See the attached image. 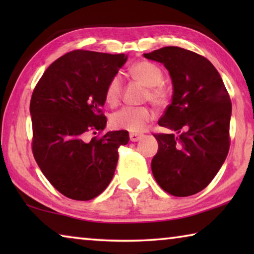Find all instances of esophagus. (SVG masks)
Returning a JSON list of instances; mask_svg holds the SVG:
<instances>
[{
	"label": "esophagus",
	"mask_w": 254,
	"mask_h": 254,
	"mask_svg": "<svg viewBox=\"0 0 254 254\" xmlns=\"http://www.w3.org/2000/svg\"><path fill=\"white\" fill-rule=\"evenodd\" d=\"M141 137H142L141 133H130V140L132 142H136V141H139Z\"/></svg>",
	"instance_id": "34e87169"
}]
</instances>
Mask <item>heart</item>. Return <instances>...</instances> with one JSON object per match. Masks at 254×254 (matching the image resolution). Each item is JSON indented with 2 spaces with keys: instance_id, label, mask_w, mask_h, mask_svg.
<instances>
[{
  "instance_id": "b5f03b06",
  "label": "heart",
  "mask_w": 254,
  "mask_h": 254,
  "mask_svg": "<svg viewBox=\"0 0 254 254\" xmlns=\"http://www.w3.org/2000/svg\"><path fill=\"white\" fill-rule=\"evenodd\" d=\"M128 74L133 79L145 86L144 100L150 101L154 106L165 107L169 102V92L163 86V72L156 64L148 60H140L132 64ZM122 96V79L120 76H113L105 88V101L110 105L119 104ZM153 118L152 111L148 106L123 107L111 119L112 126L133 133L143 131Z\"/></svg>"
}]
</instances>
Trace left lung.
Instances as JSON below:
<instances>
[{
  "label": "left lung",
  "mask_w": 254,
  "mask_h": 254,
  "mask_svg": "<svg viewBox=\"0 0 254 254\" xmlns=\"http://www.w3.org/2000/svg\"><path fill=\"white\" fill-rule=\"evenodd\" d=\"M163 64L174 94L158 124L177 134H153L159 150L151 161L153 177L168 194L186 197L207 186L224 163L230 149L232 103L213 64L179 47L144 54Z\"/></svg>",
  "instance_id": "1"
}]
</instances>
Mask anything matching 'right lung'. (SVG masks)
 Masks as SVG:
<instances>
[{
    "mask_svg": "<svg viewBox=\"0 0 254 254\" xmlns=\"http://www.w3.org/2000/svg\"><path fill=\"white\" fill-rule=\"evenodd\" d=\"M127 59L124 54L72 50L55 60L33 89V157L68 198L89 200L104 191L117 168L118 149L128 142L124 130L85 140L88 132L104 130L105 88Z\"/></svg>",
    "mask_w": 254,
    "mask_h": 254,
    "instance_id": "obj_1",
    "label": "right lung"
}]
</instances>
